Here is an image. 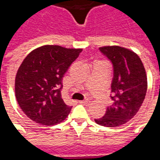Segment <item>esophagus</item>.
<instances>
[{
    "label": "esophagus",
    "mask_w": 160,
    "mask_h": 160,
    "mask_svg": "<svg viewBox=\"0 0 160 160\" xmlns=\"http://www.w3.org/2000/svg\"><path fill=\"white\" fill-rule=\"evenodd\" d=\"M80 104H86V105H88V104H90V100L89 99H85V100H82V101H80Z\"/></svg>",
    "instance_id": "1"
}]
</instances>
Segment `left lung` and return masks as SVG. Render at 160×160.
Here are the masks:
<instances>
[{
  "label": "left lung",
  "mask_w": 160,
  "mask_h": 160,
  "mask_svg": "<svg viewBox=\"0 0 160 160\" xmlns=\"http://www.w3.org/2000/svg\"><path fill=\"white\" fill-rule=\"evenodd\" d=\"M99 50L113 65L111 99L103 118L95 122L104 127H118L136 115L146 97L148 78L137 54L120 46H104Z\"/></svg>",
  "instance_id": "1"
}]
</instances>
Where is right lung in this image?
<instances>
[{"label": "right lung", "instance_id": "add662e5", "mask_svg": "<svg viewBox=\"0 0 160 160\" xmlns=\"http://www.w3.org/2000/svg\"><path fill=\"white\" fill-rule=\"evenodd\" d=\"M81 51L44 45L24 59L15 77V96L19 107L31 120L51 126L68 116L72 107L62 98V78Z\"/></svg>", "mask_w": 160, "mask_h": 160}]
</instances>
